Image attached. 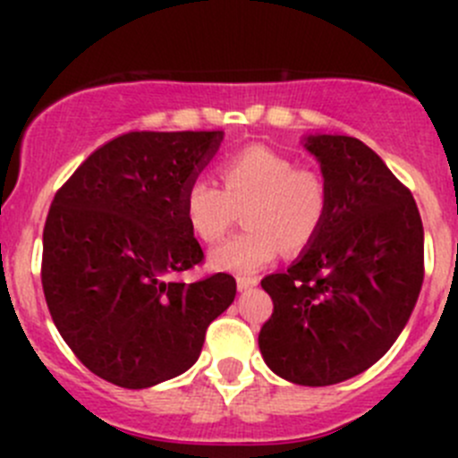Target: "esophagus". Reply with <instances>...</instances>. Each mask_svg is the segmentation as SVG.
<instances>
[{
  "label": "esophagus",
  "instance_id": "obj_1",
  "mask_svg": "<svg viewBox=\"0 0 458 458\" xmlns=\"http://www.w3.org/2000/svg\"><path fill=\"white\" fill-rule=\"evenodd\" d=\"M259 284L257 281V276H237V288L242 290H250V288H255V285Z\"/></svg>",
  "mask_w": 458,
  "mask_h": 458
}]
</instances>
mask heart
I'll list each match as a JSON object with an SVG mask.
<instances>
[{"instance_id":"heart-1","label":"heart","mask_w":458,"mask_h":458,"mask_svg":"<svg viewBox=\"0 0 458 458\" xmlns=\"http://www.w3.org/2000/svg\"><path fill=\"white\" fill-rule=\"evenodd\" d=\"M221 188L206 177L183 186L179 208L188 230L203 243L228 233L243 210V230L210 252L221 272L250 275L281 255L310 246L327 216V188L318 174L299 170L297 161L267 146H248L216 168Z\"/></svg>"}]
</instances>
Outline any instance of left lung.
I'll use <instances>...</instances> for the list:
<instances>
[{
  "label": "left lung",
  "instance_id": "1",
  "mask_svg": "<svg viewBox=\"0 0 458 458\" xmlns=\"http://www.w3.org/2000/svg\"><path fill=\"white\" fill-rule=\"evenodd\" d=\"M327 216L285 272L261 281L275 310L259 332L272 372L332 386L374 366L408 323L423 284V224L412 192L366 143L306 137Z\"/></svg>",
  "mask_w": 458,
  "mask_h": 458
}]
</instances>
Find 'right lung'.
<instances>
[{"mask_svg":"<svg viewBox=\"0 0 458 458\" xmlns=\"http://www.w3.org/2000/svg\"><path fill=\"white\" fill-rule=\"evenodd\" d=\"M221 140V131L128 132L97 148L55 195L46 303L75 357L114 386L141 390L186 372L208 326L234 301L237 281L225 272L168 281L203 259L179 197Z\"/></svg>","mask_w":458,"mask_h":458,"instance_id":"right-lung-1","label":"right lung"}]
</instances>
